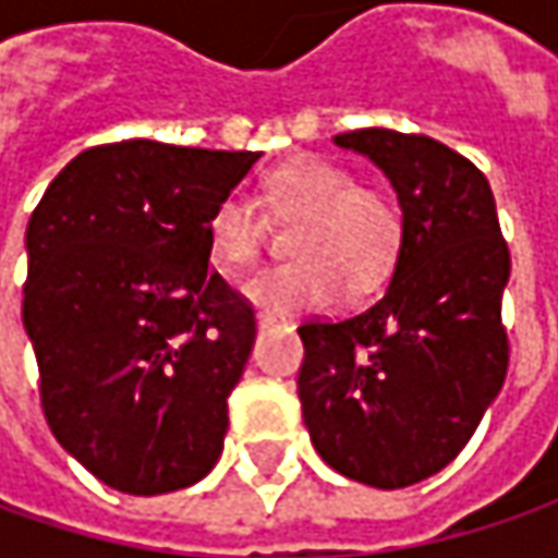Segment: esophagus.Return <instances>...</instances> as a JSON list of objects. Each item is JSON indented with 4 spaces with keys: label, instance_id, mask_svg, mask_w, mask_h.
<instances>
[{
    "label": "esophagus",
    "instance_id": "1",
    "mask_svg": "<svg viewBox=\"0 0 558 558\" xmlns=\"http://www.w3.org/2000/svg\"><path fill=\"white\" fill-rule=\"evenodd\" d=\"M257 329H260V332H269V329H272V319H267V316H260Z\"/></svg>",
    "mask_w": 558,
    "mask_h": 558
}]
</instances>
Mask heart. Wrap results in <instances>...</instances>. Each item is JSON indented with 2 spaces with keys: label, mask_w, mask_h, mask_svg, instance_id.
Returning a JSON list of instances; mask_svg holds the SVG:
<instances>
[{
  "label": "heart",
  "mask_w": 558,
  "mask_h": 558,
  "mask_svg": "<svg viewBox=\"0 0 558 558\" xmlns=\"http://www.w3.org/2000/svg\"><path fill=\"white\" fill-rule=\"evenodd\" d=\"M257 202L229 192L207 214V245L226 269L254 264L267 235V218L289 220L291 257L247 279L245 298L267 316L326 307L344 279L354 291L375 286L395 264L400 247V210L378 192L356 185L354 177L323 158H291L269 170Z\"/></svg>",
  "instance_id": "obj_1"
}]
</instances>
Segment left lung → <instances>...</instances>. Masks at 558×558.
<instances>
[{
	"mask_svg": "<svg viewBox=\"0 0 558 558\" xmlns=\"http://www.w3.org/2000/svg\"><path fill=\"white\" fill-rule=\"evenodd\" d=\"M335 145L391 180L400 251L373 307L298 329V397L335 472L395 490L457 460L504 388L509 247L484 173L444 142L369 126Z\"/></svg>",
	"mask_w": 558,
	"mask_h": 558,
	"instance_id": "obj_1",
	"label": "left lung"
}]
</instances>
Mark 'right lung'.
<instances>
[{"label":"right lung","mask_w":558,"mask_h":558,"mask_svg":"<svg viewBox=\"0 0 558 558\" xmlns=\"http://www.w3.org/2000/svg\"><path fill=\"white\" fill-rule=\"evenodd\" d=\"M257 158L151 140L96 145L33 210L21 313L43 413L114 490H180L223 453L226 400L257 326L207 269L204 223Z\"/></svg>","instance_id":"1"}]
</instances>
